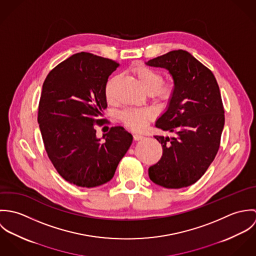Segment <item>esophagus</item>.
Listing matches in <instances>:
<instances>
[{
    "label": "esophagus",
    "instance_id": "obj_1",
    "mask_svg": "<svg viewBox=\"0 0 256 256\" xmlns=\"http://www.w3.org/2000/svg\"><path fill=\"white\" fill-rule=\"evenodd\" d=\"M143 138H144V136H143V135H140V134H134V135H133V139H134L135 141L142 140Z\"/></svg>",
    "mask_w": 256,
    "mask_h": 256
}]
</instances>
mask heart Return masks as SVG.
<instances>
[{
	"mask_svg": "<svg viewBox=\"0 0 256 256\" xmlns=\"http://www.w3.org/2000/svg\"><path fill=\"white\" fill-rule=\"evenodd\" d=\"M132 73L154 100L166 102L174 96V82L172 80H162V74L158 70L145 65H138L132 69ZM112 82L113 80H110L106 86V96L108 100L112 98ZM119 116L128 128L141 130L152 118V112L146 108H126L120 112Z\"/></svg>",
	"mask_w": 256,
	"mask_h": 256,
	"instance_id": "1",
	"label": "heart"
}]
</instances>
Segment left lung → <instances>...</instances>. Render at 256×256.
I'll list each match as a JSON object with an SVG mask.
<instances>
[{
    "label": "left lung",
    "instance_id": "left-lung-1",
    "mask_svg": "<svg viewBox=\"0 0 256 256\" xmlns=\"http://www.w3.org/2000/svg\"><path fill=\"white\" fill-rule=\"evenodd\" d=\"M172 76L174 92L156 127L176 136H154L162 144L160 160L148 168L152 182L182 188L198 182L214 160L220 144L224 110L215 76L185 50L148 60Z\"/></svg>",
    "mask_w": 256,
    "mask_h": 256
}]
</instances>
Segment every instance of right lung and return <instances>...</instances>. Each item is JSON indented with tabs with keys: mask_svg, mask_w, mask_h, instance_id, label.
<instances>
[{
	"mask_svg": "<svg viewBox=\"0 0 256 256\" xmlns=\"http://www.w3.org/2000/svg\"><path fill=\"white\" fill-rule=\"evenodd\" d=\"M119 63L88 52L74 54L47 74L37 121L45 150L58 174L69 183L96 187L108 182L132 144L123 127H111L96 138L108 108L106 86Z\"/></svg>",
	"mask_w": 256,
	"mask_h": 256,
	"instance_id": "1",
	"label": "right lung"
}]
</instances>
